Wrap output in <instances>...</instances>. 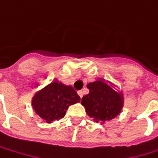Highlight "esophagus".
Here are the masks:
<instances>
[{
	"label": "esophagus",
	"mask_w": 158,
	"mask_h": 158,
	"mask_svg": "<svg viewBox=\"0 0 158 158\" xmlns=\"http://www.w3.org/2000/svg\"><path fill=\"white\" fill-rule=\"evenodd\" d=\"M78 95L80 96V98H82V97H83V92H82V90H80L79 92H78Z\"/></svg>",
	"instance_id": "34e87169"
}]
</instances>
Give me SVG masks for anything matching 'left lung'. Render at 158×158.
<instances>
[{
    "mask_svg": "<svg viewBox=\"0 0 158 158\" xmlns=\"http://www.w3.org/2000/svg\"><path fill=\"white\" fill-rule=\"evenodd\" d=\"M87 88L89 93L82 98L81 104L89 118L105 124L118 116L124 105L122 95L102 80L89 82Z\"/></svg>",
    "mask_w": 158,
    "mask_h": 158,
    "instance_id": "obj_1",
    "label": "left lung"
}]
</instances>
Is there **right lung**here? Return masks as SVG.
Returning a JSON list of instances; mask_svg holds the SVG:
<instances>
[{
  "instance_id": "1",
  "label": "right lung",
  "mask_w": 158,
  "mask_h": 158,
  "mask_svg": "<svg viewBox=\"0 0 158 158\" xmlns=\"http://www.w3.org/2000/svg\"><path fill=\"white\" fill-rule=\"evenodd\" d=\"M80 97L71 86L53 81L32 98V106L36 113L46 123H52L65 116L72 105L80 103Z\"/></svg>"
}]
</instances>
